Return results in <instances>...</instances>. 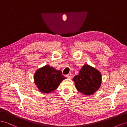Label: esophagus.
Returning <instances> with one entry per match:
<instances>
[{"mask_svg": "<svg viewBox=\"0 0 127 127\" xmlns=\"http://www.w3.org/2000/svg\"><path fill=\"white\" fill-rule=\"evenodd\" d=\"M66 77H67L68 78H71L72 76H71V74H69L66 75Z\"/></svg>", "mask_w": 127, "mask_h": 127, "instance_id": "esophagus-1", "label": "esophagus"}]
</instances>
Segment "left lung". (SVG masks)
Here are the masks:
<instances>
[{"label":"left lung","mask_w":127,"mask_h":127,"mask_svg":"<svg viewBox=\"0 0 127 127\" xmlns=\"http://www.w3.org/2000/svg\"><path fill=\"white\" fill-rule=\"evenodd\" d=\"M76 89L84 95H90L96 92L101 86L102 76L100 72L88 64H84L79 74L72 79Z\"/></svg>","instance_id":"obj_1"}]
</instances>
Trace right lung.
<instances>
[{
    "mask_svg": "<svg viewBox=\"0 0 127 127\" xmlns=\"http://www.w3.org/2000/svg\"><path fill=\"white\" fill-rule=\"evenodd\" d=\"M66 78L60 70H57L49 65L37 69L34 75L35 85L43 93H49L55 91Z\"/></svg>",
    "mask_w": 127,
    "mask_h": 127,
    "instance_id": "right-lung-1",
    "label": "right lung"
}]
</instances>
